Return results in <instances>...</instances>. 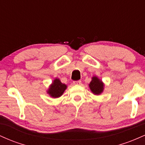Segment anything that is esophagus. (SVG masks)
<instances>
[{
  "label": "esophagus",
  "instance_id": "esophagus-1",
  "mask_svg": "<svg viewBox=\"0 0 145 145\" xmlns=\"http://www.w3.org/2000/svg\"><path fill=\"white\" fill-rule=\"evenodd\" d=\"M74 84H76V85H80L81 83H82V82H81L80 80H78V81H74Z\"/></svg>",
  "mask_w": 145,
  "mask_h": 145
}]
</instances>
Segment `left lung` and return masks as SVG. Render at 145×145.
Masks as SVG:
<instances>
[{"mask_svg":"<svg viewBox=\"0 0 145 145\" xmlns=\"http://www.w3.org/2000/svg\"><path fill=\"white\" fill-rule=\"evenodd\" d=\"M89 86L91 92L96 95H99L102 93L104 90V83L96 76H93L91 78Z\"/></svg>","mask_w":145,"mask_h":145,"instance_id":"1","label":"left lung"}]
</instances>
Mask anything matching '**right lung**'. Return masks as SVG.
Returning <instances> with one entry per match:
<instances>
[{
    "label": "right lung",
    "instance_id": "obj_1",
    "mask_svg": "<svg viewBox=\"0 0 145 145\" xmlns=\"http://www.w3.org/2000/svg\"><path fill=\"white\" fill-rule=\"evenodd\" d=\"M67 88V86L65 84L61 82L59 78H56L50 85L46 92L51 97L58 98L62 95Z\"/></svg>",
    "mask_w": 145,
    "mask_h": 145
}]
</instances>
